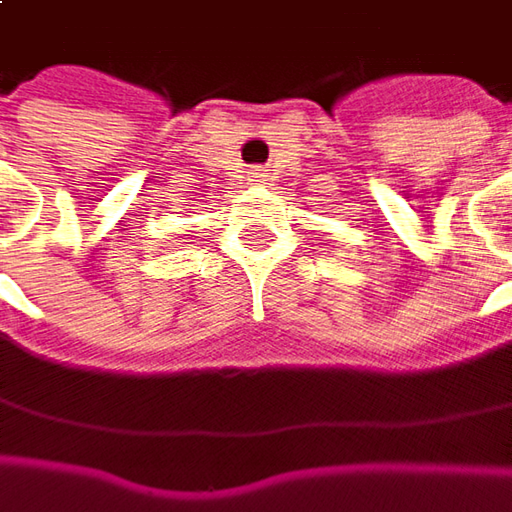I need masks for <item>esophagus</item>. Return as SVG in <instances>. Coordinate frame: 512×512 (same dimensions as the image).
Here are the masks:
<instances>
[{"label": "esophagus", "instance_id": "1", "mask_svg": "<svg viewBox=\"0 0 512 512\" xmlns=\"http://www.w3.org/2000/svg\"><path fill=\"white\" fill-rule=\"evenodd\" d=\"M250 182H256V185H262V182H267L265 173H262V170H253V173H250Z\"/></svg>", "mask_w": 512, "mask_h": 512}]
</instances>
